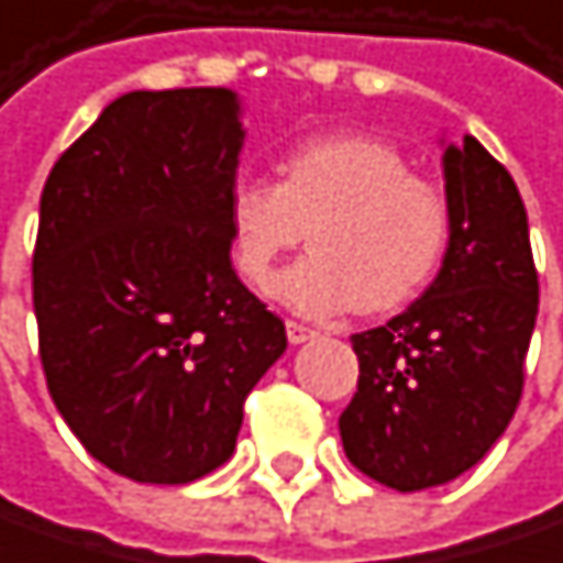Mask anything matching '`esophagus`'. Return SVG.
Here are the masks:
<instances>
[{"label": "esophagus", "mask_w": 563, "mask_h": 563, "mask_svg": "<svg viewBox=\"0 0 563 563\" xmlns=\"http://www.w3.org/2000/svg\"><path fill=\"white\" fill-rule=\"evenodd\" d=\"M285 330H288V340L298 346V343H308V340H314L317 330L311 327V323H305V320H288L285 323Z\"/></svg>", "instance_id": "1"}]
</instances>
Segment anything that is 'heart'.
Listing matches in <instances>:
<instances>
[{"label": "heart", "mask_w": 563, "mask_h": 563, "mask_svg": "<svg viewBox=\"0 0 563 563\" xmlns=\"http://www.w3.org/2000/svg\"><path fill=\"white\" fill-rule=\"evenodd\" d=\"M240 278L265 288L278 258L311 230V255L285 268L272 295L311 317L405 308L434 278L448 236V190L411 172L398 145L363 132L298 139L278 184L236 175L227 197Z\"/></svg>", "instance_id": "heart-1"}]
</instances>
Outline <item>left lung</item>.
I'll return each instance as SVG.
<instances>
[{
    "label": "left lung",
    "instance_id": "1",
    "mask_svg": "<svg viewBox=\"0 0 563 563\" xmlns=\"http://www.w3.org/2000/svg\"><path fill=\"white\" fill-rule=\"evenodd\" d=\"M451 243L431 288L386 327L353 333L356 395L340 415L350 463L398 493L466 473L509 428L538 317L526 203L466 135L444 152Z\"/></svg>",
    "mask_w": 563,
    "mask_h": 563
}]
</instances>
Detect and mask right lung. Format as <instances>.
Listing matches in <instances>:
<instances>
[{
	"label": "right lung",
	"mask_w": 563,
	"mask_h": 563,
	"mask_svg": "<svg viewBox=\"0 0 563 563\" xmlns=\"http://www.w3.org/2000/svg\"><path fill=\"white\" fill-rule=\"evenodd\" d=\"M236 109L223 87L125 93L41 190L32 298L47 391L87 454L135 483L223 466L246 395L288 346L230 262Z\"/></svg>",
	"instance_id": "add662e5"
}]
</instances>
